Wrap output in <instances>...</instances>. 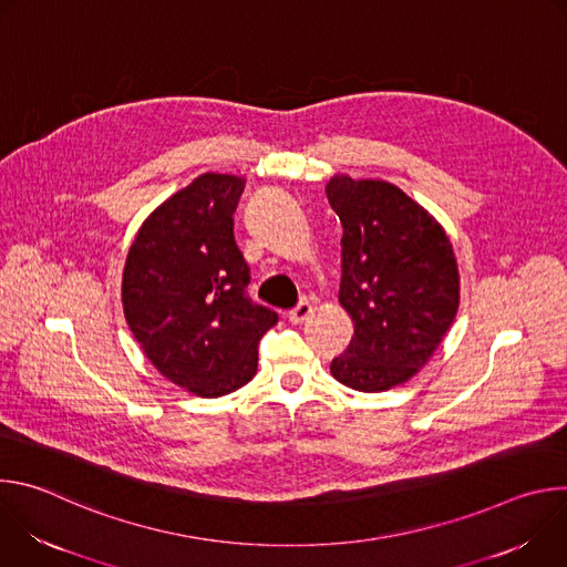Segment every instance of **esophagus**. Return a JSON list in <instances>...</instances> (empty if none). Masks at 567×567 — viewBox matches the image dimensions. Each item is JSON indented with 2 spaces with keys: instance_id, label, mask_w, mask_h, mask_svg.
<instances>
[{
  "instance_id": "34e87169",
  "label": "esophagus",
  "mask_w": 567,
  "mask_h": 567,
  "mask_svg": "<svg viewBox=\"0 0 567 567\" xmlns=\"http://www.w3.org/2000/svg\"><path fill=\"white\" fill-rule=\"evenodd\" d=\"M311 311H313V307H311V302H307V300H302V302H298L291 311H289V320L293 322V326H300L302 320H307L309 316H311Z\"/></svg>"
}]
</instances>
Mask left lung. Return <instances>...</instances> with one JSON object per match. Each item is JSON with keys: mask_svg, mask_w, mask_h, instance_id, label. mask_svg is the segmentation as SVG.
<instances>
[{"mask_svg": "<svg viewBox=\"0 0 567 567\" xmlns=\"http://www.w3.org/2000/svg\"><path fill=\"white\" fill-rule=\"evenodd\" d=\"M343 224L339 302L354 322L332 377L361 392L406 383L429 363L460 305L442 224L401 188L337 175L326 186Z\"/></svg>", "mask_w": 567, "mask_h": 567, "instance_id": "1", "label": "left lung"}]
</instances>
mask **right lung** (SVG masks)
Instances as JSON below:
<instances>
[{"label":"right lung","instance_id":"add662e5","mask_svg":"<svg viewBox=\"0 0 567 567\" xmlns=\"http://www.w3.org/2000/svg\"><path fill=\"white\" fill-rule=\"evenodd\" d=\"M241 190L235 175H199L150 213L123 269V311L143 354L206 399L256 377L258 343L278 322L247 296L249 265L233 235Z\"/></svg>","mask_w":567,"mask_h":567}]
</instances>
